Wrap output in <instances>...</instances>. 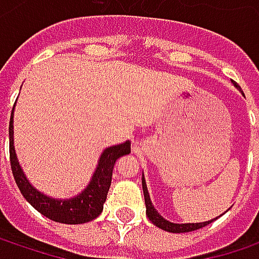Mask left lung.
I'll use <instances>...</instances> for the list:
<instances>
[{
    "mask_svg": "<svg viewBox=\"0 0 259 259\" xmlns=\"http://www.w3.org/2000/svg\"><path fill=\"white\" fill-rule=\"evenodd\" d=\"M235 87H238L235 83ZM142 190H144V199H145V207H147V218L160 230H165L168 233H190V231H196L199 228H204L207 227L208 224H211L214 219L211 221H207V222H199V224H174V222H169L166 219H163L157 210L154 208V205L151 204V199H150V195H148V189H147V184L145 180L142 177ZM218 219V218H216Z\"/></svg>",
    "mask_w": 259,
    "mask_h": 259,
    "instance_id": "1",
    "label": "left lung"
}]
</instances>
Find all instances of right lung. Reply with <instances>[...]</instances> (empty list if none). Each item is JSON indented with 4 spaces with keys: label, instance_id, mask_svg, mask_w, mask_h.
Segmentation results:
<instances>
[{
    "label": "right lung",
    "instance_id": "right-lung-1",
    "mask_svg": "<svg viewBox=\"0 0 259 259\" xmlns=\"http://www.w3.org/2000/svg\"><path fill=\"white\" fill-rule=\"evenodd\" d=\"M9 136H10V165H12L15 181L24 198L38 213H41L48 219L60 224H69V225H78V224L94 221L102 213L112 180L114 165L118 157L130 153L129 141L106 148L99 159L97 168L93 174L90 184L75 198L55 199L38 192L26 180L25 174L18 162L15 145H13V111L9 126Z\"/></svg>",
    "mask_w": 259,
    "mask_h": 259
}]
</instances>
